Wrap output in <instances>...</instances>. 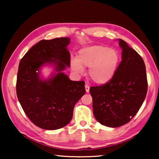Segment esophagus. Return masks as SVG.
<instances>
[{
  "mask_svg": "<svg viewBox=\"0 0 159 159\" xmlns=\"http://www.w3.org/2000/svg\"><path fill=\"white\" fill-rule=\"evenodd\" d=\"M85 88L86 93H89V91H90V87H89V85H88L87 84H85Z\"/></svg>",
  "mask_w": 159,
  "mask_h": 159,
  "instance_id": "1",
  "label": "esophagus"
}]
</instances>
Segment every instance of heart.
I'll return each mask as SVG.
<instances>
[{"label": "heart", "mask_w": 159, "mask_h": 159, "mask_svg": "<svg viewBox=\"0 0 159 159\" xmlns=\"http://www.w3.org/2000/svg\"><path fill=\"white\" fill-rule=\"evenodd\" d=\"M119 61L117 50L104 45H95L81 48L78 52L76 60L71 61V66L78 74L89 68L90 79L96 84L105 85L115 76Z\"/></svg>", "instance_id": "1"}]
</instances>
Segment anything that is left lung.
Wrapping results in <instances>:
<instances>
[{
	"instance_id": "obj_1",
	"label": "left lung",
	"mask_w": 159,
	"mask_h": 159,
	"mask_svg": "<svg viewBox=\"0 0 159 159\" xmlns=\"http://www.w3.org/2000/svg\"><path fill=\"white\" fill-rule=\"evenodd\" d=\"M122 60L111 81L90 88L93 114L102 125L116 128L139 111L147 93L146 67L141 56L122 39Z\"/></svg>"
}]
</instances>
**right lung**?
Listing matches in <instances>:
<instances>
[{"mask_svg": "<svg viewBox=\"0 0 159 159\" xmlns=\"http://www.w3.org/2000/svg\"><path fill=\"white\" fill-rule=\"evenodd\" d=\"M69 43L67 37L42 40L19 64L18 100L31 121L45 130H57L68 124L75 104L85 93L84 81L71 80L63 72L70 66ZM46 64L53 66L56 72L44 80L40 69Z\"/></svg>", "mask_w": 159, "mask_h": 159, "instance_id": "1", "label": "right lung"}]
</instances>
